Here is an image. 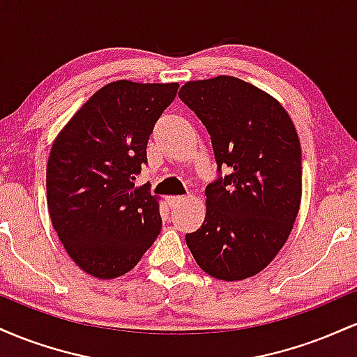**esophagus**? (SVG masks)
Segmentation results:
<instances>
[{"mask_svg":"<svg viewBox=\"0 0 357 357\" xmlns=\"http://www.w3.org/2000/svg\"><path fill=\"white\" fill-rule=\"evenodd\" d=\"M183 202H186V196H167V206L171 208V210H174L178 204H181Z\"/></svg>","mask_w":357,"mask_h":357,"instance_id":"34e87169","label":"esophagus"}]
</instances>
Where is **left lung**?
<instances>
[{"label":"left lung","mask_w":357,"mask_h":357,"mask_svg":"<svg viewBox=\"0 0 357 357\" xmlns=\"http://www.w3.org/2000/svg\"><path fill=\"white\" fill-rule=\"evenodd\" d=\"M179 99L211 137L218 169L202 228L186 245L208 275L225 282L261 272L284 247L302 198L296 126L277 99L236 77L186 82Z\"/></svg>","instance_id":"obj_1"}]
</instances>
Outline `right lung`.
<instances>
[{"mask_svg":"<svg viewBox=\"0 0 357 357\" xmlns=\"http://www.w3.org/2000/svg\"><path fill=\"white\" fill-rule=\"evenodd\" d=\"M178 87L110 82L53 141L48 213L63 248L89 275L109 280L130 272L161 231L159 198L132 181L147 162L155 121Z\"/></svg>","mask_w":357,"mask_h":357,"instance_id":"1","label":"right lung"}]
</instances>
